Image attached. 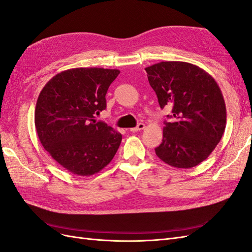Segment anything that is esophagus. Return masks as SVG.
<instances>
[{"instance_id": "34e87169", "label": "esophagus", "mask_w": 252, "mask_h": 252, "mask_svg": "<svg viewBox=\"0 0 252 252\" xmlns=\"http://www.w3.org/2000/svg\"><path fill=\"white\" fill-rule=\"evenodd\" d=\"M144 128H145V124H144V123H139V124H138V126H136V127L130 128V131H132V132L140 131V130H143Z\"/></svg>"}]
</instances>
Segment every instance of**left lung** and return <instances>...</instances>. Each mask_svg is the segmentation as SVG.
I'll return each mask as SVG.
<instances>
[{
  "label": "left lung",
  "mask_w": 252,
  "mask_h": 252,
  "mask_svg": "<svg viewBox=\"0 0 252 252\" xmlns=\"http://www.w3.org/2000/svg\"><path fill=\"white\" fill-rule=\"evenodd\" d=\"M161 108L171 106L156 155L175 168H191L215 150L226 127L225 101L217 82L186 62H161L145 68Z\"/></svg>",
  "instance_id": "left-lung-1"
}]
</instances>
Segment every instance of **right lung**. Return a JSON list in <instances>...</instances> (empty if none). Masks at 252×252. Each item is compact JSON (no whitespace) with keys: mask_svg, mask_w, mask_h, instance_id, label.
Instances as JSON below:
<instances>
[{"mask_svg":"<svg viewBox=\"0 0 252 252\" xmlns=\"http://www.w3.org/2000/svg\"><path fill=\"white\" fill-rule=\"evenodd\" d=\"M118 69L73 68L55 75L37 97L34 124L51 158L69 172L88 177L117 154L122 134L95 114L106 108V94Z\"/></svg>","mask_w":252,"mask_h":252,"instance_id":"obj_1","label":"right lung"}]
</instances>
